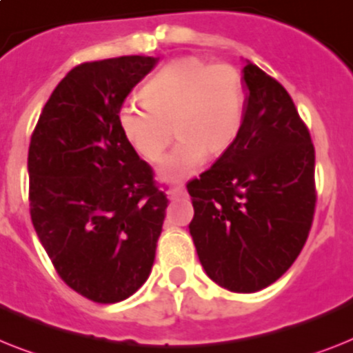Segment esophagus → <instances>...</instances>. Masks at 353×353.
Returning <instances> with one entry per match:
<instances>
[{"mask_svg":"<svg viewBox=\"0 0 353 353\" xmlns=\"http://www.w3.org/2000/svg\"><path fill=\"white\" fill-rule=\"evenodd\" d=\"M168 196H170V199H179L181 196H185V186L183 185L172 186L170 190H168Z\"/></svg>","mask_w":353,"mask_h":353,"instance_id":"esophagus-1","label":"esophagus"}]
</instances>
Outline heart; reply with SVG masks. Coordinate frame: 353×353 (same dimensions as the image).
Masks as SVG:
<instances>
[{"label": "heart", "mask_w": 353, "mask_h": 353, "mask_svg": "<svg viewBox=\"0 0 353 353\" xmlns=\"http://www.w3.org/2000/svg\"><path fill=\"white\" fill-rule=\"evenodd\" d=\"M139 96L143 107H121L117 125L128 145L150 163L161 159L174 130L179 143L159 167L168 181L192 176L206 156H223L241 132L245 81L228 63L174 59L143 85Z\"/></svg>", "instance_id": "heart-1"}]
</instances>
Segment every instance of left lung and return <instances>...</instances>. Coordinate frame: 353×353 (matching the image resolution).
I'll list each match as a JSON object with an SVG mask.
<instances>
[{"mask_svg": "<svg viewBox=\"0 0 353 353\" xmlns=\"http://www.w3.org/2000/svg\"><path fill=\"white\" fill-rule=\"evenodd\" d=\"M236 143L186 188L206 276L237 294L276 283L303 250L316 210V150L281 83L246 61Z\"/></svg>", "mask_w": 353, "mask_h": 353, "instance_id": "left-lung-1", "label": "left lung"}]
</instances>
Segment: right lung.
Wrapping results in <instances>:
<instances>
[{"label":"right lung","mask_w":353,"mask_h":353,"mask_svg":"<svg viewBox=\"0 0 353 353\" xmlns=\"http://www.w3.org/2000/svg\"><path fill=\"white\" fill-rule=\"evenodd\" d=\"M157 57L83 63L54 88L28 147L36 234L59 277L94 303L148 279L168 199L123 137L117 114Z\"/></svg>","instance_id":"obj_1"}]
</instances>
